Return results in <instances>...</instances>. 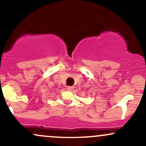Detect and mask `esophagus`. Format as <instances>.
I'll return each instance as SVG.
<instances>
[{
  "label": "esophagus",
  "instance_id": "34e87169",
  "mask_svg": "<svg viewBox=\"0 0 146 146\" xmlns=\"http://www.w3.org/2000/svg\"><path fill=\"white\" fill-rule=\"evenodd\" d=\"M73 89V86H67L66 87V90H68V91H71Z\"/></svg>",
  "mask_w": 146,
  "mask_h": 146
}]
</instances>
